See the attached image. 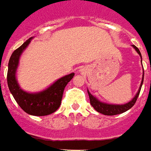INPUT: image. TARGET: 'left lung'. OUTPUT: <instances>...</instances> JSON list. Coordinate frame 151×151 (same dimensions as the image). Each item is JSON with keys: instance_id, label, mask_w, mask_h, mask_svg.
<instances>
[{"instance_id": "obj_1", "label": "left lung", "mask_w": 151, "mask_h": 151, "mask_svg": "<svg viewBox=\"0 0 151 151\" xmlns=\"http://www.w3.org/2000/svg\"><path fill=\"white\" fill-rule=\"evenodd\" d=\"M135 50L137 51V53H138L140 57H141V59H142V54L140 50H138V48H137L135 45H132ZM143 81H144V69H143V74H142V79L141 84H140V87L137 91V93H136L134 96V98H132V100L125 104H121V105H117V104H109V103H106V102H102L100 100H98V98L93 96L89 93V91L88 90V93L89 96V100H90V104L92 105V106L94 108L95 110L101 114H103L105 115H119V114H122L124 112L127 111L128 110H129L130 108H132L134 104H135L137 99L138 98L139 93H140V91L142 88V84H143Z\"/></svg>"}]
</instances>
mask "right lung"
Here are the masks:
<instances>
[{
  "label": "right lung",
  "mask_w": 151,
  "mask_h": 151,
  "mask_svg": "<svg viewBox=\"0 0 151 151\" xmlns=\"http://www.w3.org/2000/svg\"><path fill=\"white\" fill-rule=\"evenodd\" d=\"M32 38H29L13 52L8 65L7 83L13 97L24 111L35 116H44L56 111L60 106L64 88L67 83L73 78L75 73L64 76L40 92L29 93L23 90L18 83L16 73L20 57Z\"/></svg>",
  "instance_id": "right-lung-1"
}]
</instances>
